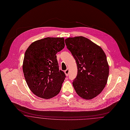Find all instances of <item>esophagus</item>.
Segmentation results:
<instances>
[{"instance_id":"esophagus-1","label":"esophagus","mask_w":130,"mask_h":130,"mask_svg":"<svg viewBox=\"0 0 130 130\" xmlns=\"http://www.w3.org/2000/svg\"><path fill=\"white\" fill-rule=\"evenodd\" d=\"M65 74H66V76H68V75H69V69H66L65 71Z\"/></svg>"}]
</instances>
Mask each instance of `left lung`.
Instances as JSON below:
<instances>
[{
  "instance_id": "8db88e82",
  "label": "left lung",
  "mask_w": 130,
  "mask_h": 130,
  "mask_svg": "<svg viewBox=\"0 0 130 130\" xmlns=\"http://www.w3.org/2000/svg\"><path fill=\"white\" fill-rule=\"evenodd\" d=\"M77 66V75L73 81L77 94L90 100L101 93L106 86L109 68L107 57L101 47L83 36L65 39Z\"/></svg>"
}]
</instances>
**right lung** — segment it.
<instances>
[{
    "label": "right lung",
    "mask_w": 130,
    "mask_h": 130,
    "mask_svg": "<svg viewBox=\"0 0 130 130\" xmlns=\"http://www.w3.org/2000/svg\"><path fill=\"white\" fill-rule=\"evenodd\" d=\"M64 46L63 38L47 37L34 42L26 50L23 72L29 89L37 96L48 99L60 92L66 76L59 70L56 54Z\"/></svg>",
    "instance_id": "right-lung-1"
}]
</instances>
